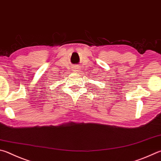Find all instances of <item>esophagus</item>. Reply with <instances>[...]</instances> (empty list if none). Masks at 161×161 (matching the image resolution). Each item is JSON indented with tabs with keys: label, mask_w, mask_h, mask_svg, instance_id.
I'll use <instances>...</instances> for the list:
<instances>
[{
	"label": "esophagus",
	"mask_w": 161,
	"mask_h": 161,
	"mask_svg": "<svg viewBox=\"0 0 161 161\" xmlns=\"http://www.w3.org/2000/svg\"><path fill=\"white\" fill-rule=\"evenodd\" d=\"M79 67H77V66H74L72 68V71H74V72H77V71H78L79 70Z\"/></svg>",
	"instance_id": "1"
}]
</instances>
